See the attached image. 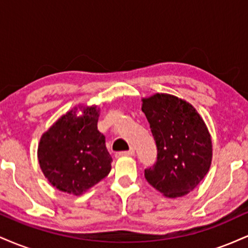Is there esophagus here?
Returning <instances> with one entry per match:
<instances>
[{"label":"esophagus","instance_id":"obj_1","mask_svg":"<svg viewBox=\"0 0 248 248\" xmlns=\"http://www.w3.org/2000/svg\"><path fill=\"white\" fill-rule=\"evenodd\" d=\"M134 154H135V150L133 149V148H130L129 150H127V152H119L115 154L116 157H120V156H134Z\"/></svg>","mask_w":248,"mask_h":248}]
</instances>
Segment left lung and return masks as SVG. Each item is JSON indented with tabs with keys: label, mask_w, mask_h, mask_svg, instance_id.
<instances>
[{
	"label": "left lung",
	"mask_w": 248,
	"mask_h": 248,
	"mask_svg": "<svg viewBox=\"0 0 248 248\" xmlns=\"http://www.w3.org/2000/svg\"><path fill=\"white\" fill-rule=\"evenodd\" d=\"M157 148V160L144 169L150 186L170 198L192 191L209 171L212 143L203 119L191 105L169 94L143 99Z\"/></svg>",
	"instance_id": "left-lung-1"
}]
</instances>
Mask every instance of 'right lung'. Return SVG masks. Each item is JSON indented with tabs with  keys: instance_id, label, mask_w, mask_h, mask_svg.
Segmentation results:
<instances>
[{
	"instance_id": "1",
	"label": "right lung",
	"mask_w": 248,
	"mask_h": 248,
	"mask_svg": "<svg viewBox=\"0 0 248 248\" xmlns=\"http://www.w3.org/2000/svg\"><path fill=\"white\" fill-rule=\"evenodd\" d=\"M98 118L96 107L85 108L82 116L71 110L42 136L39 166L61 191L81 195L109 173L112 156L98 130Z\"/></svg>"
}]
</instances>
